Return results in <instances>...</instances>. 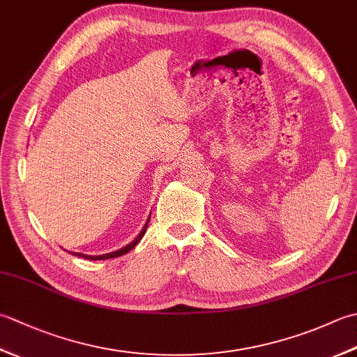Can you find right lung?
Returning a JSON list of instances; mask_svg holds the SVG:
<instances>
[{
    "label": "right lung",
    "instance_id": "add662e5",
    "mask_svg": "<svg viewBox=\"0 0 357 357\" xmlns=\"http://www.w3.org/2000/svg\"><path fill=\"white\" fill-rule=\"evenodd\" d=\"M149 221H150V218L147 219V222H146V225L142 227V230H141V233L138 234V236L135 238V241H132L130 244L128 245H126V247H123V248H119V250H116V252H112V253H105V255H98V256H89V255H82V253H72V255H75V256H79V257H86V259H90V261H102V259H112V257H118V256H123V255H126V253H128L130 252V250L138 244V242L142 239V236H144V233L147 231V225H149Z\"/></svg>",
    "mask_w": 357,
    "mask_h": 357
}]
</instances>
